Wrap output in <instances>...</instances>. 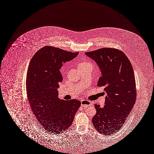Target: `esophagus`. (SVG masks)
<instances>
[{
  "label": "esophagus",
  "mask_w": 154,
  "mask_h": 154,
  "mask_svg": "<svg viewBox=\"0 0 154 154\" xmlns=\"http://www.w3.org/2000/svg\"><path fill=\"white\" fill-rule=\"evenodd\" d=\"M81 105L84 106V107H87L88 106H91L93 105V104L91 103L90 101H87V100H82L81 101Z\"/></svg>",
  "instance_id": "1"
}]
</instances>
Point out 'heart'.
<instances>
[{
  "mask_svg": "<svg viewBox=\"0 0 154 154\" xmlns=\"http://www.w3.org/2000/svg\"><path fill=\"white\" fill-rule=\"evenodd\" d=\"M89 63H85V62H82V63H80V64L79 65H84V64H88Z\"/></svg>",
  "mask_w": 154,
  "mask_h": 154,
  "instance_id": "heart-1",
  "label": "heart"
}]
</instances>
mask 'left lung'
<instances>
[{"label":"left lung","instance_id":"left-lung-1","mask_svg":"<svg viewBox=\"0 0 154 154\" xmlns=\"http://www.w3.org/2000/svg\"><path fill=\"white\" fill-rule=\"evenodd\" d=\"M85 54L98 65L102 75L97 86H104L107 93L103 107L94 105L97 112L92 122L98 133L110 135L122 128L137 100L133 66L127 56L116 48H100Z\"/></svg>","mask_w":154,"mask_h":154}]
</instances>
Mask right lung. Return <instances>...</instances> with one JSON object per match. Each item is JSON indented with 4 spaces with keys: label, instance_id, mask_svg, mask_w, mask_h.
<instances>
[{
    "label": "right lung",
    "instance_id": "1",
    "mask_svg": "<svg viewBox=\"0 0 154 154\" xmlns=\"http://www.w3.org/2000/svg\"><path fill=\"white\" fill-rule=\"evenodd\" d=\"M78 54L45 46L34 54L29 64L27 98L37 122L48 133L58 134L67 130L81 106L77 100H60L57 91L63 81L60 69Z\"/></svg>",
    "mask_w": 154,
    "mask_h": 154
}]
</instances>
